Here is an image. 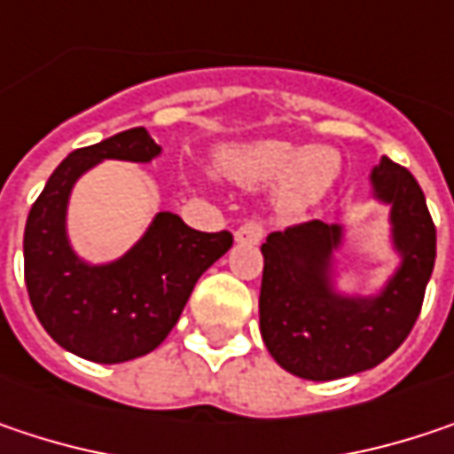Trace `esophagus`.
Listing matches in <instances>:
<instances>
[{"instance_id": "34e87169", "label": "esophagus", "mask_w": 454, "mask_h": 454, "mask_svg": "<svg viewBox=\"0 0 454 454\" xmlns=\"http://www.w3.org/2000/svg\"><path fill=\"white\" fill-rule=\"evenodd\" d=\"M262 236H265V228L260 223H244V226L236 228V233H233L236 244H260Z\"/></svg>"}]
</instances>
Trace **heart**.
Returning <instances> with one entry per match:
<instances>
[{
  "label": "heart",
  "instance_id": "1",
  "mask_svg": "<svg viewBox=\"0 0 454 454\" xmlns=\"http://www.w3.org/2000/svg\"><path fill=\"white\" fill-rule=\"evenodd\" d=\"M335 147H299L278 137L215 147L213 171L241 186L270 184L268 205L280 221H296L314 210L340 176Z\"/></svg>",
  "mask_w": 454,
  "mask_h": 454
}]
</instances>
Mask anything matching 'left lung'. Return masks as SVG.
Segmentation results:
<instances>
[{"instance_id":"8db88e82","label":"left lung","mask_w":454,"mask_h":454,"mask_svg":"<svg viewBox=\"0 0 454 454\" xmlns=\"http://www.w3.org/2000/svg\"><path fill=\"white\" fill-rule=\"evenodd\" d=\"M369 194L387 207V244L397 257L369 294L340 286L348 223L311 221L270 233L262 244L260 333L291 374L330 382L382 364L403 346L424 304L436 257V228L421 186L387 155L369 174Z\"/></svg>"}]
</instances>
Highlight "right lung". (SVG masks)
I'll return each instance as SVG.
<instances>
[{"label": "right lung", "mask_w": 454, "mask_h": 454, "mask_svg": "<svg viewBox=\"0 0 454 454\" xmlns=\"http://www.w3.org/2000/svg\"><path fill=\"white\" fill-rule=\"evenodd\" d=\"M163 147L145 127L69 153L30 207L22 257L25 286L43 330L64 350L121 364L155 350L179 322L194 283L233 244L231 233H202L171 210H158L119 257L93 262L69 239L74 184L104 160L153 163Z\"/></svg>", "instance_id": "1"}]
</instances>
